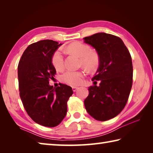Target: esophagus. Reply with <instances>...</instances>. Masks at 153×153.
<instances>
[{"instance_id":"34e87169","label":"esophagus","mask_w":153,"mask_h":153,"mask_svg":"<svg viewBox=\"0 0 153 153\" xmlns=\"http://www.w3.org/2000/svg\"><path fill=\"white\" fill-rule=\"evenodd\" d=\"M77 88H77V87H76V86L72 87V90H73V91H74V92H76V90H77Z\"/></svg>"}]
</instances>
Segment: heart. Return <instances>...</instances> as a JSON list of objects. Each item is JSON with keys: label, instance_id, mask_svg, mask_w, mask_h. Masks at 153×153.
<instances>
[{"label": "heart", "instance_id": "b5f03b06", "mask_svg": "<svg viewBox=\"0 0 153 153\" xmlns=\"http://www.w3.org/2000/svg\"><path fill=\"white\" fill-rule=\"evenodd\" d=\"M67 51L80 57V64L90 71H94L97 68L99 59L97 53L90 51V48L85 44L80 42L71 43L67 48ZM52 64L58 71L64 68V59L61 52L56 51L52 56ZM84 71H67L60 77L61 81L65 84L71 86H78L81 84L85 76Z\"/></svg>", "mask_w": 153, "mask_h": 153}]
</instances>
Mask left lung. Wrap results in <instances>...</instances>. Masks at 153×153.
Listing matches in <instances>:
<instances>
[{"mask_svg": "<svg viewBox=\"0 0 153 153\" xmlns=\"http://www.w3.org/2000/svg\"><path fill=\"white\" fill-rule=\"evenodd\" d=\"M84 42L97 51L99 67L84 100L87 112L98 121H105L119 115L128 102L132 86L133 66L130 53L120 38L97 33L84 38Z\"/></svg>", "mask_w": 153, "mask_h": 153, "instance_id": "left-lung-1", "label": "left lung"}]
</instances>
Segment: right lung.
<instances>
[{
    "label": "right lung",
    "instance_id": "right-lung-1",
    "mask_svg": "<svg viewBox=\"0 0 153 153\" xmlns=\"http://www.w3.org/2000/svg\"><path fill=\"white\" fill-rule=\"evenodd\" d=\"M61 45L52 40H44L27 46L18 64L19 96L28 115L41 126H58L67 111V100L73 94L66 84L53 88L56 69L52 56Z\"/></svg>",
    "mask_w": 153,
    "mask_h": 153
}]
</instances>
